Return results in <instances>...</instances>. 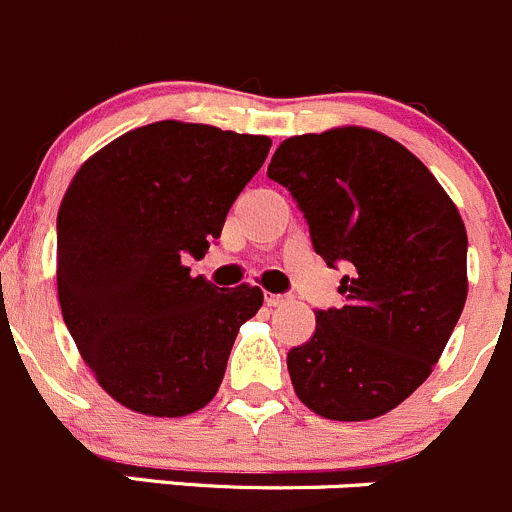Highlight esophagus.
I'll use <instances>...</instances> for the list:
<instances>
[{"label": "esophagus", "mask_w": 512, "mask_h": 512, "mask_svg": "<svg viewBox=\"0 0 512 512\" xmlns=\"http://www.w3.org/2000/svg\"><path fill=\"white\" fill-rule=\"evenodd\" d=\"M265 302L270 307H285V305H290L292 297L290 295H265Z\"/></svg>", "instance_id": "34e87169"}]
</instances>
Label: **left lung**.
<instances>
[{
    "mask_svg": "<svg viewBox=\"0 0 512 512\" xmlns=\"http://www.w3.org/2000/svg\"><path fill=\"white\" fill-rule=\"evenodd\" d=\"M267 177L310 227L327 267H345L342 307L287 355L295 393L327 420H372L428 380L468 297V235L440 182L400 142L337 127L290 137Z\"/></svg>",
    "mask_w": 512,
    "mask_h": 512,
    "instance_id": "8db88e82",
    "label": "left lung"
}]
</instances>
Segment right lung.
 Listing matches in <instances>:
<instances>
[{
    "label": "right lung",
    "instance_id": "obj_1",
    "mask_svg": "<svg viewBox=\"0 0 512 512\" xmlns=\"http://www.w3.org/2000/svg\"><path fill=\"white\" fill-rule=\"evenodd\" d=\"M270 147V137L165 119L117 137L74 175L57 215L59 305L124 408L180 418L215 398L262 290L215 287L185 262L220 237Z\"/></svg>",
    "mask_w": 512,
    "mask_h": 512
}]
</instances>
